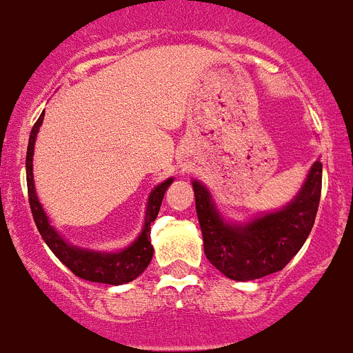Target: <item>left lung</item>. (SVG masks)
Segmentation results:
<instances>
[{
	"instance_id": "left-lung-1",
	"label": "left lung",
	"mask_w": 353,
	"mask_h": 353,
	"mask_svg": "<svg viewBox=\"0 0 353 353\" xmlns=\"http://www.w3.org/2000/svg\"><path fill=\"white\" fill-rule=\"evenodd\" d=\"M191 184L208 261L228 279L255 281L281 272L308 239L319 208L323 163L315 160L288 204L246 222L224 219L210 190L199 180Z\"/></svg>"
}]
</instances>
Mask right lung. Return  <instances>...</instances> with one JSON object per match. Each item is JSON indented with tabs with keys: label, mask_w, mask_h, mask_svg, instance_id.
<instances>
[{
	"label": "right lung",
	"mask_w": 353,
	"mask_h": 353,
	"mask_svg": "<svg viewBox=\"0 0 353 353\" xmlns=\"http://www.w3.org/2000/svg\"><path fill=\"white\" fill-rule=\"evenodd\" d=\"M45 114V111H43ZM43 114L38 118V122L34 123L30 131L29 148H27V190H29V204L32 211L34 222L38 228L39 235L45 241V244L50 248V252L54 253L76 277L85 279L91 283H103L120 286L128 284L131 281L142 275L143 270L149 266V262L153 259V244H151V222H154L159 215L162 199L168 188L173 184V179H168L160 182L157 188L151 190L145 205V219H143L142 231L138 236L123 248L120 252H97V250H87V248L72 246L63 236L58 233L54 225L50 224V219L45 213L43 205L39 202L36 188H34V174H32V157H34V143L38 137L39 128L43 123Z\"/></svg>",
	"instance_id": "right-lung-1"
}]
</instances>
